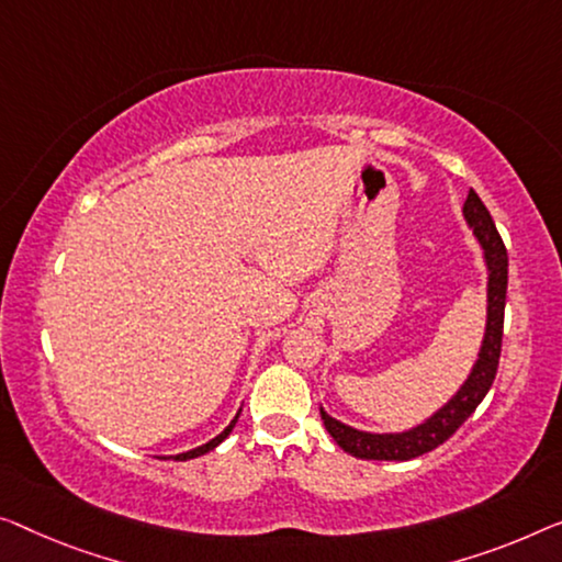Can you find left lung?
<instances>
[{"label": "left lung", "instance_id": "8db88e82", "mask_svg": "<svg viewBox=\"0 0 562 562\" xmlns=\"http://www.w3.org/2000/svg\"><path fill=\"white\" fill-rule=\"evenodd\" d=\"M464 220L474 229V237L480 239L484 249V262L490 270L487 282V330H484L480 358L464 381V386L457 391V396L443 404L437 414L418 424L416 429L401 434H368L358 431L353 426L340 424L338 418L325 414L321 408L323 424L330 437L338 441L342 451L358 459H386V462H406V459L422 457L426 451L437 449L447 441L459 426H462L474 408L487 396L497 375L499 353H502V328H505V297H507V249L499 232L492 222L487 206L476 196L474 189H469L464 201Z\"/></svg>", "mask_w": 562, "mask_h": 562}]
</instances>
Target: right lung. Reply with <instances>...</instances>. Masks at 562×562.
<instances>
[{"label": "right lung", "mask_w": 562, "mask_h": 562, "mask_svg": "<svg viewBox=\"0 0 562 562\" xmlns=\"http://www.w3.org/2000/svg\"><path fill=\"white\" fill-rule=\"evenodd\" d=\"M237 418H239V414L234 416V422L227 426V429H224L220 437H214L212 441H206V443H201V447H196V449H191V451H183V454H176L173 459H196V457H201V454H206V451H212L214 447H220V443L229 437V431L234 429V424H237Z\"/></svg>", "instance_id": "1"}]
</instances>
